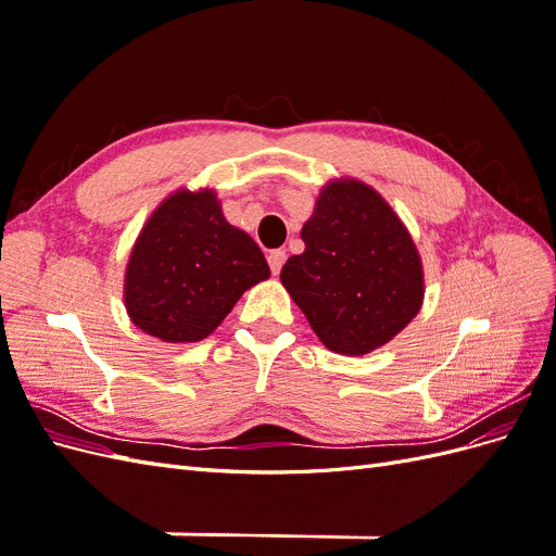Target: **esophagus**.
<instances>
[{
    "mask_svg": "<svg viewBox=\"0 0 556 556\" xmlns=\"http://www.w3.org/2000/svg\"><path fill=\"white\" fill-rule=\"evenodd\" d=\"M285 260H288V255H285V250H271V252H268V266H271V274L274 276L280 274Z\"/></svg>",
    "mask_w": 556,
    "mask_h": 556,
    "instance_id": "34e87169",
    "label": "esophagus"
}]
</instances>
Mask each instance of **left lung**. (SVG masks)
<instances>
[{"mask_svg": "<svg viewBox=\"0 0 556 556\" xmlns=\"http://www.w3.org/2000/svg\"><path fill=\"white\" fill-rule=\"evenodd\" d=\"M280 282L323 345L348 357L390 343L422 308L425 268L406 225L357 178H333L301 227Z\"/></svg>", "mask_w": 556, "mask_h": 556, "instance_id": "8db88e82", "label": "left lung"}]
</instances>
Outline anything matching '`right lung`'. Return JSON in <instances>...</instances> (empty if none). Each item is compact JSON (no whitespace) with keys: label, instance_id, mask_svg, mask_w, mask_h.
Returning <instances> with one entry per match:
<instances>
[{"label":"right lung","instance_id":"obj_1","mask_svg":"<svg viewBox=\"0 0 556 556\" xmlns=\"http://www.w3.org/2000/svg\"><path fill=\"white\" fill-rule=\"evenodd\" d=\"M268 276L260 245L227 223L215 190L180 188L148 215L134 241L123 299L141 331L164 343H197Z\"/></svg>","mask_w":556,"mask_h":556}]
</instances>
